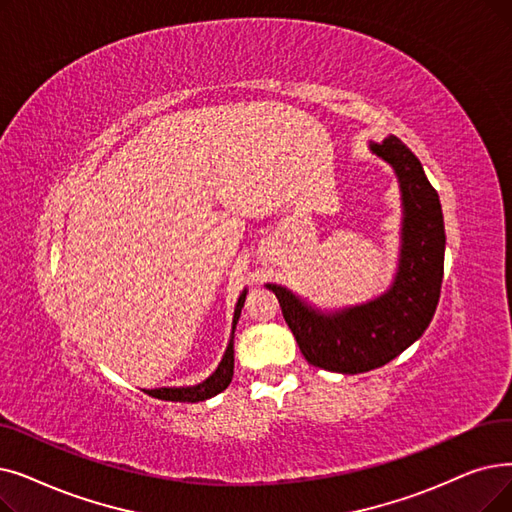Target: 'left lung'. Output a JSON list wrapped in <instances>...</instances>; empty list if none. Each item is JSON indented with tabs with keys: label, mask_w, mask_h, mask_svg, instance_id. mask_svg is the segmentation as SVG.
Here are the masks:
<instances>
[{
	"label": "left lung",
	"mask_w": 512,
	"mask_h": 512,
	"mask_svg": "<svg viewBox=\"0 0 512 512\" xmlns=\"http://www.w3.org/2000/svg\"><path fill=\"white\" fill-rule=\"evenodd\" d=\"M370 150L393 167L402 192V249L389 291L368 303L324 314L288 288L265 284L276 293L303 358L311 366L341 374L381 368L420 339L433 320L443 280L446 230L437 190L399 138L370 142Z\"/></svg>",
	"instance_id": "obj_1"
}]
</instances>
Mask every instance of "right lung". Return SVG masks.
Returning <instances> with one entry per match:
<instances>
[{
    "label": "right lung",
    "instance_id": "add662e5",
    "mask_svg": "<svg viewBox=\"0 0 512 512\" xmlns=\"http://www.w3.org/2000/svg\"><path fill=\"white\" fill-rule=\"evenodd\" d=\"M244 297H247V288H244L242 295L238 297V303H236V309H234L232 337H230V343L226 347L224 358H221L219 366L215 368V372L209 376V379H205L203 383H198L194 387H161V389H148L146 393L152 395V397H157V399H165V402L196 404V402H205V399L224 391L232 383V376H234V328H236V322L240 318Z\"/></svg>",
    "mask_w": 512,
    "mask_h": 512
}]
</instances>
